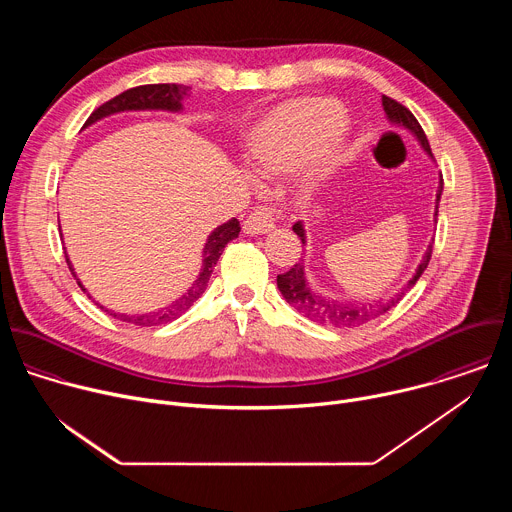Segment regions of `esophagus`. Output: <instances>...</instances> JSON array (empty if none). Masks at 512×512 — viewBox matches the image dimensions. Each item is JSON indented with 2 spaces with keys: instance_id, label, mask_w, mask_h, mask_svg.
<instances>
[{
  "instance_id": "34e87169",
  "label": "esophagus",
  "mask_w": 512,
  "mask_h": 512,
  "mask_svg": "<svg viewBox=\"0 0 512 512\" xmlns=\"http://www.w3.org/2000/svg\"><path fill=\"white\" fill-rule=\"evenodd\" d=\"M279 218V212L269 206H257L247 218H245V233L247 235H261L275 227V221Z\"/></svg>"
}]
</instances>
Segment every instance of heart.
I'll list each match as a JSON object with an SVG mask.
<instances>
[{
  "mask_svg": "<svg viewBox=\"0 0 512 512\" xmlns=\"http://www.w3.org/2000/svg\"><path fill=\"white\" fill-rule=\"evenodd\" d=\"M342 111L330 101L289 105L265 119L251 141L255 164L267 172L298 168L318 154V172L340 156Z\"/></svg>",
  "mask_w": 512,
  "mask_h": 512,
  "instance_id": "heart-1",
  "label": "heart"
}]
</instances>
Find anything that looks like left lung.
<instances>
[{
  "label": "left lung",
  "instance_id": "obj_1",
  "mask_svg": "<svg viewBox=\"0 0 512 512\" xmlns=\"http://www.w3.org/2000/svg\"><path fill=\"white\" fill-rule=\"evenodd\" d=\"M383 109L389 117L391 123L395 125H401L405 129H409L421 143V148L427 152L429 158H433L431 154V148H429V141L419 125V121L413 117V113L403 107L401 103H397L395 99L391 97H385L383 95ZM442 190H444V180L440 176V188H437V194H435V223H437V208H440V198H442ZM294 233L302 239V243L306 245V231H304V225L302 221H298L294 225ZM431 251H433V243H429L419 267L415 269V275L409 279V283L401 289V294H397L395 298L383 302H342V300H332V298H326L322 294H318V291H314L308 281H306V273H304V265L302 263H296L291 265L289 271L277 275V287L281 291V296L285 298V302L296 308L300 314H304L308 320L312 322H318V324H324V326H336V328H352V326H360L364 322H371L373 318L385 314L387 310H391L395 304H399V300L405 296V291L415 285V281L421 277V273L425 271V267L429 265V259H431Z\"/></svg>",
  "mask_w": 512,
  "mask_h": 512
}]
</instances>
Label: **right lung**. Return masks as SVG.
Masks as SVG:
<instances>
[{
	"mask_svg": "<svg viewBox=\"0 0 512 512\" xmlns=\"http://www.w3.org/2000/svg\"><path fill=\"white\" fill-rule=\"evenodd\" d=\"M188 87L184 85H176V83H168V85H141V87H133L129 91H123L121 95L113 97L111 101L103 103L101 107H97L91 117L87 119L85 127L107 117V115H113V113H121V111H180L182 109V99L186 95ZM239 231H241V225L237 218H231L229 223L216 227L208 239H206V245H204V251H202V269L196 277V281L192 283V287L186 291V294L182 298H178L176 302H172L168 308H162L158 312H150V314H135V316H127V314H117V312H111V310H103L117 318V320H123V322H129V324H135V326H158V324H166L178 316H182L202 294L204 289L208 285V279H210V273L218 261V257L223 255L225 247L229 241L237 239L239 237ZM66 257V265L70 269V273L77 277L75 269H72L70 261H68V255L64 253ZM77 283L83 287V283L77 279ZM85 289V287H83Z\"/></svg>",
	"mask_w": 512,
	"mask_h": 512,
	"instance_id": "add662e5",
	"label": "right lung"
}]
</instances>
